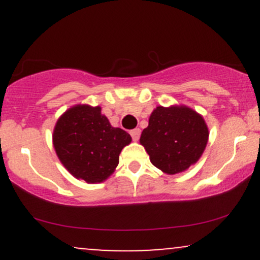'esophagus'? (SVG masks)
Instances as JSON below:
<instances>
[{"label":"esophagus","instance_id":"1","mask_svg":"<svg viewBox=\"0 0 260 260\" xmlns=\"http://www.w3.org/2000/svg\"><path fill=\"white\" fill-rule=\"evenodd\" d=\"M131 136H132V139L134 140V142H137V140H138L139 137H140V129H139V128H136V129L131 131Z\"/></svg>","mask_w":260,"mask_h":260}]
</instances>
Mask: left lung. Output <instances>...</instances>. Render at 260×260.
<instances>
[{"instance_id": "obj_1", "label": "left lung", "mask_w": 260, "mask_h": 260, "mask_svg": "<svg viewBox=\"0 0 260 260\" xmlns=\"http://www.w3.org/2000/svg\"><path fill=\"white\" fill-rule=\"evenodd\" d=\"M208 126L203 116L187 106H157L140 136L155 168L180 174L196 164L207 147Z\"/></svg>"}]
</instances>
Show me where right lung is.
I'll return each mask as SVG.
<instances>
[{
  "mask_svg": "<svg viewBox=\"0 0 260 260\" xmlns=\"http://www.w3.org/2000/svg\"><path fill=\"white\" fill-rule=\"evenodd\" d=\"M52 140L70 174L88 183H100L117 168L121 150L132 138L126 131L112 127L100 106L76 105L56 122Z\"/></svg>",
  "mask_w": 260,
  "mask_h": 260,
  "instance_id": "obj_1",
  "label": "right lung"
}]
</instances>
